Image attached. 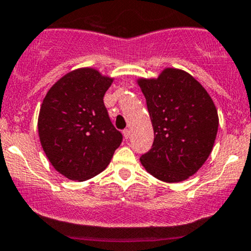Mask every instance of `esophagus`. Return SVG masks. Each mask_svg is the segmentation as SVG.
Wrapping results in <instances>:
<instances>
[{
	"mask_svg": "<svg viewBox=\"0 0 251 251\" xmlns=\"http://www.w3.org/2000/svg\"><path fill=\"white\" fill-rule=\"evenodd\" d=\"M123 133H124V137H125L126 139H128V138H130V136H131V132H130V130H128V128H125V130L123 131Z\"/></svg>",
	"mask_w": 251,
	"mask_h": 251,
	"instance_id": "obj_1",
	"label": "esophagus"
}]
</instances>
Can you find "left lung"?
<instances>
[{"instance_id":"8db88e82","label":"left lung","mask_w":251,"mask_h":251,"mask_svg":"<svg viewBox=\"0 0 251 251\" xmlns=\"http://www.w3.org/2000/svg\"><path fill=\"white\" fill-rule=\"evenodd\" d=\"M138 84L154 128V143L142 154V165L166 183L185 180L212 152L219 126L215 105L196 79L176 68Z\"/></svg>"}]
</instances>
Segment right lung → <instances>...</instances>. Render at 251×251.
Instances as JSON below:
<instances>
[{
    "mask_svg": "<svg viewBox=\"0 0 251 251\" xmlns=\"http://www.w3.org/2000/svg\"><path fill=\"white\" fill-rule=\"evenodd\" d=\"M113 79L96 70L70 72L51 86L38 117L42 148L55 170L83 181L101 173L123 142L103 102Z\"/></svg>",
    "mask_w": 251,
    "mask_h": 251,
    "instance_id": "right-lung-1",
    "label": "right lung"
}]
</instances>
